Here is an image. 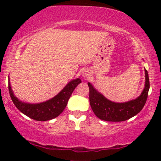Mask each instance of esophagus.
Masks as SVG:
<instances>
[{"label":"esophagus","mask_w":161,"mask_h":161,"mask_svg":"<svg viewBox=\"0 0 161 161\" xmlns=\"http://www.w3.org/2000/svg\"><path fill=\"white\" fill-rule=\"evenodd\" d=\"M90 74L88 71H85L82 72V76L84 77V79H87V78L90 77Z\"/></svg>","instance_id":"esophagus-1"}]
</instances>
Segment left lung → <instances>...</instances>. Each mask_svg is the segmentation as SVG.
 I'll return each instance as SVG.
<instances>
[{"instance_id":"left-lung-1","label":"left lung","mask_w":161,"mask_h":161,"mask_svg":"<svg viewBox=\"0 0 161 161\" xmlns=\"http://www.w3.org/2000/svg\"><path fill=\"white\" fill-rule=\"evenodd\" d=\"M88 86L90 106L96 116L106 121H123L132 118L142 111L148 97L150 80L148 72L145 69V86L140 96L135 100L124 103L109 100L96 90L90 82H88Z\"/></svg>"}]
</instances>
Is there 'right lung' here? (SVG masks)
I'll return each instance as SVG.
<instances>
[{
	"mask_svg": "<svg viewBox=\"0 0 161 161\" xmlns=\"http://www.w3.org/2000/svg\"><path fill=\"white\" fill-rule=\"evenodd\" d=\"M9 78V77H8ZM79 78L70 81L62 90L55 97L45 102L29 103L21 101L14 96L11 90L10 79H8V90L11 98L16 108L22 114L36 121H49L61 114L67 106L68 101L75 87L81 83Z\"/></svg>",
	"mask_w": 161,
	"mask_h": 161,
	"instance_id": "right-lung-1",
	"label": "right lung"
}]
</instances>
